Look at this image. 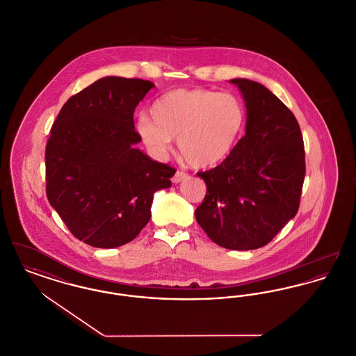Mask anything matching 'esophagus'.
I'll list each match as a JSON object with an SVG mask.
<instances>
[{
	"instance_id": "1",
	"label": "esophagus",
	"mask_w": 356,
	"mask_h": 356,
	"mask_svg": "<svg viewBox=\"0 0 356 356\" xmlns=\"http://www.w3.org/2000/svg\"><path fill=\"white\" fill-rule=\"evenodd\" d=\"M184 179H187V173H186V172H181V170H177V172L175 173V176L172 177V181H173L175 184H177V183L183 181Z\"/></svg>"
}]
</instances>
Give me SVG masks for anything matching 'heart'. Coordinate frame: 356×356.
I'll list each match as a JSON object with an SVG mask.
<instances>
[{
	"label": "heart",
	"mask_w": 356,
	"mask_h": 356,
	"mask_svg": "<svg viewBox=\"0 0 356 356\" xmlns=\"http://www.w3.org/2000/svg\"><path fill=\"white\" fill-rule=\"evenodd\" d=\"M152 120L141 115L136 133L149 153L164 159L176 138L177 149L191 167H215L236 145L246 113L231 92L207 88H176L161 95L150 108Z\"/></svg>",
	"instance_id": "obj_1"
}]
</instances>
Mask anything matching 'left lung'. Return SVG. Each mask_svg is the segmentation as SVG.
<instances>
[{
  "label": "left lung",
  "mask_w": 356,
  "mask_h": 356,
  "mask_svg": "<svg viewBox=\"0 0 356 356\" xmlns=\"http://www.w3.org/2000/svg\"><path fill=\"white\" fill-rule=\"evenodd\" d=\"M230 82L246 104V134L220 165L197 173L207 193L195 216L216 245L254 250L296 216L305 150L296 117L270 90L249 79Z\"/></svg>",
  "instance_id": "obj_1"
}]
</instances>
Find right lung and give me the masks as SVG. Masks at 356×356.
Returning a JSON list of instances; mask_svg holds the SVG:
<instances>
[{
  "mask_svg": "<svg viewBox=\"0 0 356 356\" xmlns=\"http://www.w3.org/2000/svg\"><path fill=\"white\" fill-rule=\"evenodd\" d=\"M154 84L106 76L64 104L45 147L47 197L68 230L101 249L133 241L176 169L134 147L133 114Z\"/></svg>",
  "mask_w": 356,
  "mask_h": 356,
  "instance_id": "obj_1",
  "label": "right lung"
}]
</instances>
